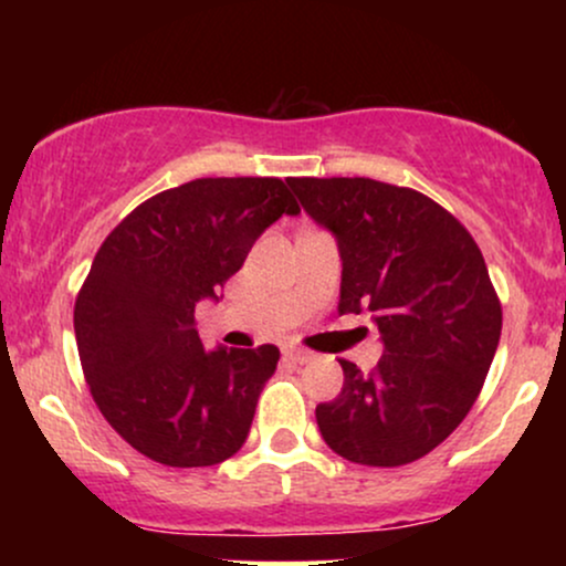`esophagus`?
<instances>
[{
    "label": "esophagus",
    "mask_w": 566,
    "mask_h": 566,
    "mask_svg": "<svg viewBox=\"0 0 566 566\" xmlns=\"http://www.w3.org/2000/svg\"><path fill=\"white\" fill-rule=\"evenodd\" d=\"M284 356H287V359H292V361H297V365H305V361H311V359H314V354H311V350H305V348H297V346H290V348H284Z\"/></svg>",
    "instance_id": "esophagus-1"
}]
</instances>
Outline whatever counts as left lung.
<instances>
[{
  "label": "left lung",
  "mask_w": 566,
  "mask_h": 566,
  "mask_svg": "<svg viewBox=\"0 0 566 566\" xmlns=\"http://www.w3.org/2000/svg\"><path fill=\"white\" fill-rule=\"evenodd\" d=\"M287 184L337 239V311H373L382 340L373 373L340 359V394L316 407L322 439L350 463H412L463 423L495 359L503 308L482 250L415 188L373 178Z\"/></svg>",
  "instance_id": "left-lung-1"
}]
</instances>
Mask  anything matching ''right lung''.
<instances>
[{
  "mask_svg": "<svg viewBox=\"0 0 566 566\" xmlns=\"http://www.w3.org/2000/svg\"><path fill=\"white\" fill-rule=\"evenodd\" d=\"M297 212L279 178H197L143 201L101 244L76 295V348L97 409L140 454L201 469L242 450L279 348L205 350L193 311Z\"/></svg>",
  "mask_w": 566,
  "mask_h": 566,
  "instance_id": "obj_1",
  "label": "right lung"
}]
</instances>
